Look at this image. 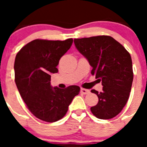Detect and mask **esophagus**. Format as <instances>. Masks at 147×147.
<instances>
[{
    "instance_id": "34e87169",
    "label": "esophagus",
    "mask_w": 147,
    "mask_h": 147,
    "mask_svg": "<svg viewBox=\"0 0 147 147\" xmlns=\"http://www.w3.org/2000/svg\"><path fill=\"white\" fill-rule=\"evenodd\" d=\"M81 93H82L84 94H88L90 93V91L88 89H85V88H81Z\"/></svg>"
}]
</instances>
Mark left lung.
Masks as SVG:
<instances>
[{
    "mask_svg": "<svg viewBox=\"0 0 147 147\" xmlns=\"http://www.w3.org/2000/svg\"><path fill=\"white\" fill-rule=\"evenodd\" d=\"M74 42L92 67V76L103 85L101 92L92 90L98 97V104L91 107L92 114L99 119L113 118L122 111L130 96L134 79L130 53L109 36L75 39Z\"/></svg>",
    "mask_w": 147,
    "mask_h": 147,
    "instance_id": "1",
    "label": "left lung"
}]
</instances>
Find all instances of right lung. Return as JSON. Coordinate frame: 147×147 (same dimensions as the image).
I'll return each mask as SVG.
<instances>
[{
	"mask_svg": "<svg viewBox=\"0 0 147 147\" xmlns=\"http://www.w3.org/2000/svg\"><path fill=\"white\" fill-rule=\"evenodd\" d=\"M73 40H34L24 46L16 55L15 82L20 96L30 112L46 122H55L68 111L69 105L80 88L71 85L65 89L53 88L51 74L69 50Z\"/></svg>",
	"mask_w": 147,
	"mask_h": 147,
	"instance_id": "right-lung-1",
	"label": "right lung"
}]
</instances>
